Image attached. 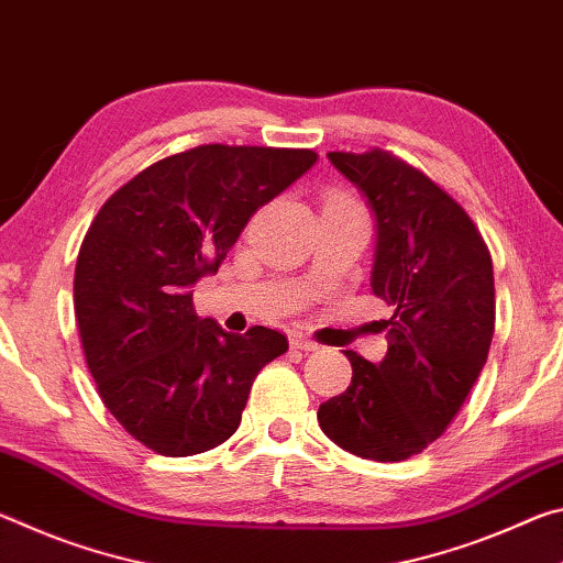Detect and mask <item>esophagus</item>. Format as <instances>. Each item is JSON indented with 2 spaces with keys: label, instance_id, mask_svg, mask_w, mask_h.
<instances>
[{
  "label": "esophagus",
  "instance_id": "esophagus-1",
  "mask_svg": "<svg viewBox=\"0 0 563 563\" xmlns=\"http://www.w3.org/2000/svg\"><path fill=\"white\" fill-rule=\"evenodd\" d=\"M290 345H292L295 350H305V352H312V350H318V347H320L316 340L305 338L302 332H295V335H290Z\"/></svg>",
  "mask_w": 563,
  "mask_h": 563
}]
</instances>
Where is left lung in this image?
Masks as SVG:
<instances>
[{
  "instance_id": "obj_1",
  "label": "left lung",
  "mask_w": 563,
  "mask_h": 563,
  "mask_svg": "<svg viewBox=\"0 0 563 563\" xmlns=\"http://www.w3.org/2000/svg\"><path fill=\"white\" fill-rule=\"evenodd\" d=\"M328 158L375 216L369 285L393 316L379 365L345 350L352 383L320 405L318 422L362 460L402 462L444 434L487 362L492 255L464 208L402 158L383 148Z\"/></svg>"
}]
</instances>
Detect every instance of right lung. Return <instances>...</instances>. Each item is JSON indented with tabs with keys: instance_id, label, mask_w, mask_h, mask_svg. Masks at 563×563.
<instances>
[{
	"instance_id": "add662e5",
	"label": "right lung",
	"mask_w": 563,
	"mask_h": 563,
	"mask_svg": "<svg viewBox=\"0 0 563 563\" xmlns=\"http://www.w3.org/2000/svg\"><path fill=\"white\" fill-rule=\"evenodd\" d=\"M316 161L310 148L196 146L141 170L93 218L74 271L76 325L103 405L148 450L223 444L253 379L288 350L278 330L233 335L198 318L194 285Z\"/></svg>"
}]
</instances>
